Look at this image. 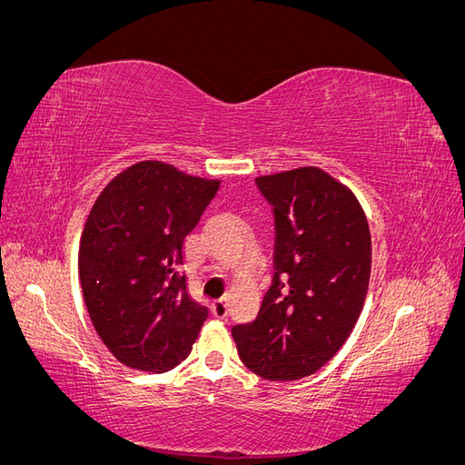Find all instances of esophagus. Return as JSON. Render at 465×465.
<instances>
[{
	"label": "esophagus",
	"instance_id": "34e87169",
	"mask_svg": "<svg viewBox=\"0 0 465 465\" xmlns=\"http://www.w3.org/2000/svg\"><path fill=\"white\" fill-rule=\"evenodd\" d=\"M211 311H213V316L215 318H227V314H229V304H227V301L224 299H219V301H215L213 304H211Z\"/></svg>",
	"mask_w": 465,
	"mask_h": 465
}]
</instances>
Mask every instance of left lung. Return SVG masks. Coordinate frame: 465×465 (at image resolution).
<instances>
[{"mask_svg":"<svg viewBox=\"0 0 465 465\" xmlns=\"http://www.w3.org/2000/svg\"><path fill=\"white\" fill-rule=\"evenodd\" d=\"M256 184L273 205L275 275L258 318L232 337L252 372L289 382L322 369L353 331L371 281V231L355 193L318 166Z\"/></svg>","mask_w":465,"mask_h":465,"instance_id":"1","label":"left lung"}]
</instances>
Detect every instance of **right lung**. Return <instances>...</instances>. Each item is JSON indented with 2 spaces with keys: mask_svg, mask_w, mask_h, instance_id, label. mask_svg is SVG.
<instances>
[{
  "mask_svg": "<svg viewBox=\"0 0 465 465\" xmlns=\"http://www.w3.org/2000/svg\"><path fill=\"white\" fill-rule=\"evenodd\" d=\"M221 180L142 161L112 178L79 242V279L93 326L122 364L166 372L184 361L207 320L180 272L184 241Z\"/></svg>",
  "mask_w": 465,
  "mask_h": 465,
  "instance_id": "1",
  "label": "right lung"
}]
</instances>
